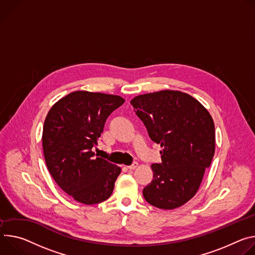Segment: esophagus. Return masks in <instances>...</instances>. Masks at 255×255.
I'll list each match as a JSON object with an SVG mask.
<instances>
[{
  "label": "esophagus",
  "mask_w": 255,
  "mask_h": 255,
  "mask_svg": "<svg viewBox=\"0 0 255 255\" xmlns=\"http://www.w3.org/2000/svg\"><path fill=\"white\" fill-rule=\"evenodd\" d=\"M136 167H137V163H136V162H133L131 165L128 166V168L129 169V170H132V169H134V168H136Z\"/></svg>",
  "instance_id": "1"
}]
</instances>
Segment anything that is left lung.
<instances>
[{
    "label": "left lung",
    "mask_w": 255,
    "mask_h": 255,
    "mask_svg": "<svg viewBox=\"0 0 255 255\" xmlns=\"http://www.w3.org/2000/svg\"><path fill=\"white\" fill-rule=\"evenodd\" d=\"M130 104L162 162L152 164L153 180L143 189L152 206L173 210L194 196L215 154V125L209 111L190 95L164 90L134 97Z\"/></svg>",
    "instance_id": "obj_1"
}]
</instances>
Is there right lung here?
<instances>
[{
    "mask_svg": "<svg viewBox=\"0 0 255 255\" xmlns=\"http://www.w3.org/2000/svg\"><path fill=\"white\" fill-rule=\"evenodd\" d=\"M125 99L118 95L75 91L48 111L43 125L42 148L48 171L73 199L95 205L111 195L121 167L94 157L105 122Z\"/></svg>",
    "mask_w": 255,
    "mask_h": 255,
    "instance_id": "add662e5",
    "label": "right lung"
}]
</instances>
